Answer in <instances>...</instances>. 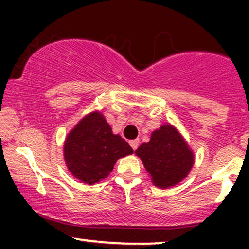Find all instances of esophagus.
Listing matches in <instances>:
<instances>
[{"label": "esophagus", "mask_w": 249, "mask_h": 249, "mask_svg": "<svg viewBox=\"0 0 249 249\" xmlns=\"http://www.w3.org/2000/svg\"><path fill=\"white\" fill-rule=\"evenodd\" d=\"M130 145H131V147L133 148V150H137V147H138V145H139V141H138V139L130 141Z\"/></svg>", "instance_id": "1"}]
</instances>
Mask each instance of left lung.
I'll return each mask as SVG.
<instances>
[{"mask_svg":"<svg viewBox=\"0 0 249 249\" xmlns=\"http://www.w3.org/2000/svg\"><path fill=\"white\" fill-rule=\"evenodd\" d=\"M154 186L168 188L182 181L192 170L194 153L173 125L164 124L151 134L148 142L136 150Z\"/></svg>","mask_w":249,"mask_h":249,"instance_id":"left-lung-1","label":"left lung"}]
</instances>
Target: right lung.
Segmentation results:
<instances>
[{
  "instance_id": "obj_1",
  "label": "right lung",
  "mask_w": 249,
  "mask_h": 249,
  "mask_svg": "<svg viewBox=\"0 0 249 249\" xmlns=\"http://www.w3.org/2000/svg\"><path fill=\"white\" fill-rule=\"evenodd\" d=\"M68 170L79 181L93 185L105 179L119 158L133 150L119 134L112 132L105 117L93 111L79 121L64 142Z\"/></svg>"
}]
</instances>
